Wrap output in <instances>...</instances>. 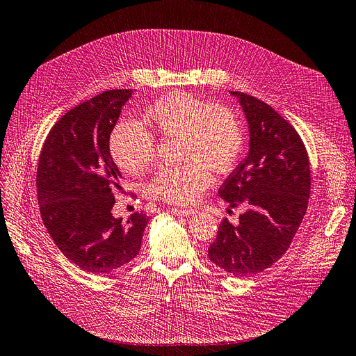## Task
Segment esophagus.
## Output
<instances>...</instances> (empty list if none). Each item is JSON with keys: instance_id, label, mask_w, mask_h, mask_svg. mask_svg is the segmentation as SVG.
I'll return each mask as SVG.
<instances>
[{"instance_id": "34e87169", "label": "esophagus", "mask_w": 356, "mask_h": 356, "mask_svg": "<svg viewBox=\"0 0 356 356\" xmlns=\"http://www.w3.org/2000/svg\"><path fill=\"white\" fill-rule=\"evenodd\" d=\"M172 212L175 215H180V216H189V215L196 213V211L192 208H172Z\"/></svg>"}]
</instances>
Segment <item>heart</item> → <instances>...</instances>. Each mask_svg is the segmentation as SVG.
I'll return each instance as SVG.
<instances>
[{
  "instance_id": "obj_1",
  "label": "heart",
  "mask_w": 356,
  "mask_h": 356,
  "mask_svg": "<svg viewBox=\"0 0 356 356\" xmlns=\"http://www.w3.org/2000/svg\"><path fill=\"white\" fill-rule=\"evenodd\" d=\"M145 128L122 120L111 134V154L131 175H140L156 157L154 136L179 138V167H164L152 179L151 193L165 202L186 205L202 196L211 172L227 175L243 154L244 134L238 116L221 103L173 91L154 102L144 113Z\"/></svg>"
}]
</instances>
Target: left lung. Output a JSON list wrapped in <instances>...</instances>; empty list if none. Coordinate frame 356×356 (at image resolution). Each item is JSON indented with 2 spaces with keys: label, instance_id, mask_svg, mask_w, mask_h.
Wrapping results in <instances>:
<instances>
[{
  "label": "left lung",
  "instance_id": "left-lung-1",
  "mask_svg": "<svg viewBox=\"0 0 356 356\" xmlns=\"http://www.w3.org/2000/svg\"><path fill=\"white\" fill-rule=\"evenodd\" d=\"M249 123V152L218 191L231 208L243 207L236 225L224 218L208 256L237 277L264 272L280 260L307 211L312 188L308 154L298 132L272 106L240 91Z\"/></svg>",
  "mask_w": 356,
  "mask_h": 356
}]
</instances>
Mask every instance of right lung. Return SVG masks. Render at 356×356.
Segmentation results:
<instances>
[{"label":"right lung","mask_w":356,"mask_h":356,"mask_svg":"<svg viewBox=\"0 0 356 356\" xmlns=\"http://www.w3.org/2000/svg\"><path fill=\"white\" fill-rule=\"evenodd\" d=\"M132 90H109L60 118L48 134L38 165L43 224L63 254L79 268L107 275L140 253L149 216L115 218L122 175L109 140Z\"/></svg>","instance_id":"1"}]
</instances>
